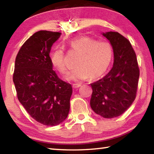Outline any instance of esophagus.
<instances>
[{
    "label": "esophagus",
    "instance_id": "34e87169",
    "mask_svg": "<svg viewBox=\"0 0 154 154\" xmlns=\"http://www.w3.org/2000/svg\"><path fill=\"white\" fill-rule=\"evenodd\" d=\"M80 86H81V84H79V83H73V84H72V88H73L74 89L79 88Z\"/></svg>",
    "mask_w": 154,
    "mask_h": 154
}]
</instances>
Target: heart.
I'll return each instance as SVG.
<instances>
[{
  "label": "heart",
  "mask_w": 154,
  "mask_h": 154,
  "mask_svg": "<svg viewBox=\"0 0 154 154\" xmlns=\"http://www.w3.org/2000/svg\"><path fill=\"white\" fill-rule=\"evenodd\" d=\"M69 47L72 51L79 54L76 67L70 72L65 79L67 81L97 79L105 75L111 66L113 58V51L111 44L105 41H98L89 36H80L72 39ZM51 65L62 74L67 72L64 62L63 49L56 48L50 56Z\"/></svg>",
  "instance_id": "obj_1"
}]
</instances>
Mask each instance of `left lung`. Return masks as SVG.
<instances>
[{"label": "left lung", "mask_w": 154, "mask_h": 154, "mask_svg": "<svg viewBox=\"0 0 154 154\" xmlns=\"http://www.w3.org/2000/svg\"><path fill=\"white\" fill-rule=\"evenodd\" d=\"M113 48V66L102 79L91 83L90 106L105 118L121 116L136 98L139 69L130 41L117 32H103Z\"/></svg>", "instance_id": "8db88e82"}]
</instances>
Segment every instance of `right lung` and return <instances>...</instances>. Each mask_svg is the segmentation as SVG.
<instances>
[{
    "instance_id": "right-lung-1",
    "label": "right lung",
    "mask_w": 154,
    "mask_h": 154,
    "mask_svg": "<svg viewBox=\"0 0 154 154\" xmlns=\"http://www.w3.org/2000/svg\"><path fill=\"white\" fill-rule=\"evenodd\" d=\"M60 32L40 30L21 47L15 58L13 81L17 98L30 116L45 126H56L66 119L72 88L53 71L51 46Z\"/></svg>"
}]
</instances>
